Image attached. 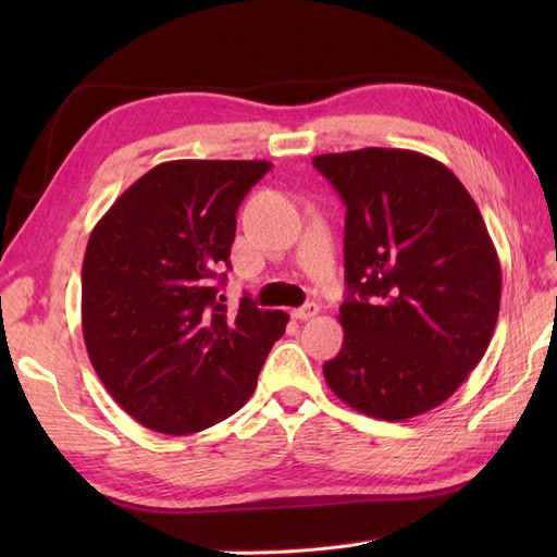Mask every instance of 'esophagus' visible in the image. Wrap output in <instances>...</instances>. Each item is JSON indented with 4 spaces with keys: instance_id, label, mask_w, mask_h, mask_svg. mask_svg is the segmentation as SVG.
Returning a JSON list of instances; mask_svg holds the SVG:
<instances>
[{
    "instance_id": "obj_1",
    "label": "esophagus",
    "mask_w": 557,
    "mask_h": 557,
    "mask_svg": "<svg viewBox=\"0 0 557 557\" xmlns=\"http://www.w3.org/2000/svg\"><path fill=\"white\" fill-rule=\"evenodd\" d=\"M318 311H321V309H318V304H315V301H309V304H304L301 309L294 311L292 315L297 318V321H311V318L318 315Z\"/></svg>"
}]
</instances>
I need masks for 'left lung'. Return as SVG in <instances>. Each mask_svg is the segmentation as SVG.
I'll list each match as a JSON object with an SVG mask.
<instances>
[{"mask_svg": "<svg viewBox=\"0 0 557 557\" xmlns=\"http://www.w3.org/2000/svg\"><path fill=\"white\" fill-rule=\"evenodd\" d=\"M347 206L345 342L323 373L366 417L431 411L476 369L500 311V260L474 198L413 150L315 156Z\"/></svg>", "mask_w": 557, "mask_h": 557, "instance_id": "1", "label": "left lung"}]
</instances>
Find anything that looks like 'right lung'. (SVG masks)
I'll list each match as a JSON object with an SVG mask.
<instances>
[{"label": "right lung", "instance_id": "right-lung-1", "mask_svg": "<svg viewBox=\"0 0 557 557\" xmlns=\"http://www.w3.org/2000/svg\"><path fill=\"white\" fill-rule=\"evenodd\" d=\"M268 170L265 160L162 162L90 234L83 339L116 405L150 431L188 435L232 417L285 335V311L244 297L227 313L215 287L230 268L236 210Z\"/></svg>", "mask_w": 557, "mask_h": 557}]
</instances>
